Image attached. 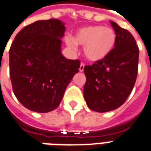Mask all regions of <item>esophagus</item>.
I'll list each match as a JSON object with an SVG mask.
<instances>
[{"label":"esophagus","instance_id":"esophagus-1","mask_svg":"<svg viewBox=\"0 0 151 151\" xmlns=\"http://www.w3.org/2000/svg\"><path fill=\"white\" fill-rule=\"evenodd\" d=\"M84 66H85V65H84L83 63H81L80 67H79V71H80V72H83V70H84Z\"/></svg>","mask_w":151,"mask_h":151}]
</instances>
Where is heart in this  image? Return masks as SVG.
Returning <instances> with one entry per match:
<instances>
[{
  "label": "heart",
  "instance_id": "heart-1",
  "mask_svg": "<svg viewBox=\"0 0 151 151\" xmlns=\"http://www.w3.org/2000/svg\"><path fill=\"white\" fill-rule=\"evenodd\" d=\"M68 46L75 48L84 46L83 52L91 62L105 60L112 52L116 43V33L114 29L101 25L86 26L77 31L73 39L67 38Z\"/></svg>",
  "mask_w": 151,
  "mask_h": 151
}]
</instances>
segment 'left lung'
I'll list each match as a JSON object with an SVG mask.
<instances>
[{
	"instance_id": "obj_1",
	"label": "left lung",
	"mask_w": 151,
	"mask_h": 151,
	"mask_svg": "<svg viewBox=\"0 0 151 151\" xmlns=\"http://www.w3.org/2000/svg\"><path fill=\"white\" fill-rule=\"evenodd\" d=\"M116 33V43L108 57L84 67L86 83L83 95L86 105L96 112L116 109L130 95L136 83L139 49L127 29L110 21Z\"/></svg>"
}]
</instances>
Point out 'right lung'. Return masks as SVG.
Wrapping results in <instances>:
<instances>
[{"label": "right lung", "instance_id": "add662e5", "mask_svg": "<svg viewBox=\"0 0 151 151\" xmlns=\"http://www.w3.org/2000/svg\"><path fill=\"white\" fill-rule=\"evenodd\" d=\"M65 24L56 19L24 27L9 48V76L13 91L24 107L47 113L60 104L67 86L78 73L79 60L61 53Z\"/></svg>", "mask_w": 151, "mask_h": 151}]
</instances>
